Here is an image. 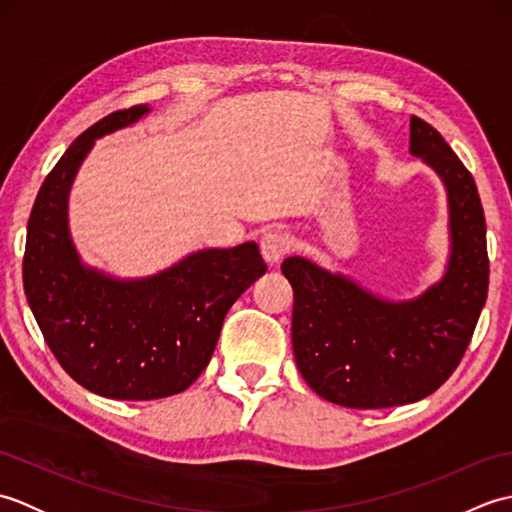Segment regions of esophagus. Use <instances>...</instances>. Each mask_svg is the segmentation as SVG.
<instances>
[{"label": "esophagus", "mask_w": 512, "mask_h": 512, "mask_svg": "<svg viewBox=\"0 0 512 512\" xmlns=\"http://www.w3.org/2000/svg\"><path fill=\"white\" fill-rule=\"evenodd\" d=\"M259 246H262V257L264 262L268 266H277L281 259H284L290 248H292V239L290 235L286 233H279V231H273V233H266L262 237V242H259Z\"/></svg>", "instance_id": "obj_1"}]
</instances>
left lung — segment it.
I'll use <instances>...</instances> for the list:
<instances>
[{"instance_id": "8db88e82", "label": "left lung", "mask_w": 512, "mask_h": 512, "mask_svg": "<svg viewBox=\"0 0 512 512\" xmlns=\"http://www.w3.org/2000/svg\"><path fill=\"white\" fill-rule=\"evenodd\" d=\"M409 151L447 189L451 248L440 281L413 299L389 301L306 257L281 264L295 292L299 372L341 407L383 409L433 394L462 361L486 303V222L473 176L418 116L409 123Z\"/></svg>"}]
</instances>
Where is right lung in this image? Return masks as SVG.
I'll use <instances>...</instances> for the list:
<instances>
[{
	"label": "right lung",
	"instance_id": "obj_1",
	"mask_svg": "<svg viewBox=\"0 0 512 512\" xmlns=\"http://www.w3.org/2000/svg\"><path fill=\"white\" fill-rule=\"evenodd\" d=\"M149 112L136 105L85 129L43 180L28 220L24 290L43 339L76 383L114 400L167 398L195 383L226 312L266 273L255 242L204 248L138 279L83 264L68 224L72 182L96 140Z\"/></svg>",
	"mask_w": 512,
	"mask_h": 512
}]
</instances>
